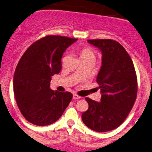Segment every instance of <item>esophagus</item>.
Wrapping results in <instances>:
<instances>
[{
  "mask_svg": "<svg viewBox=\"0 0 152 152\" xmlns=\"http://www.w3.org/2000/svg\"><path fill=\"white\" fill-rule=\"evenodd\" d=\"M80 98V96H79L77 95V94H74V95H73L74 99H79Z\"/></svg>",
  "mask_w": 152,
  "mask_h": 152,
  "instance_id": "1",
  "label": "esophagus"
}]
</instances>
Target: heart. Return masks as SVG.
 <instances>
[{"instance_id": "obj_1", "label": "heart", "mask_w": 152, "mask_h": 152, "mask_svg": "<svg viewBox=\"0 0 152 152\" xmlns=\"http://www.w3.org/2000/svg\"><path fill=\"white\" fill-rule=\"evenodd\" d=\"M80 59L83 60H95L96 59V55L93 49L90 47H84L80 52Z\"/></svg>"}]
</instances>
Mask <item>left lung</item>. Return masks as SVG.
<instances>
[{"instance_id": "obj_1", "label": "left lung", "mask_w": 152, "mask_h": 152, "mask_svg": "<svg viewBox=\"0 0 152 152\" xmlns=\"http://www.w3.org/2000/svg\"><path fill=\"white\" fill-rule=\"evenodd\" d=\"M99 49L102 66L96 77L100 102L86 98L87 111L81 115L83 124L96 132H108L121 124L135 103L137 77L131 58L124 47L111 39L87 40Z\"/></svg>"}]
</instances>
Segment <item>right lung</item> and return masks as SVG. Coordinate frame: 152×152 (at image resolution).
Listing matches in <instances>:
<instances>
[{
    "mask_svg": "<svg viewBox=\"0 0 152 152\" xmlns=\"http://www.w3.org/2000/svg\"><path fill=\"white\" fill-rule=\"evenodd\" d=\"M77 39L49 35L32 44L18 63L13 91L21 113L28 121L47 126L59 119L72 99L69 92L50 88L52 76L62 69V56Z\"/></svg>",
    "mask_w": 152,
    "mask_h": 152,
    "instance_id": "right-lung-1",
    "label": "right lung"
}]
</instances>
